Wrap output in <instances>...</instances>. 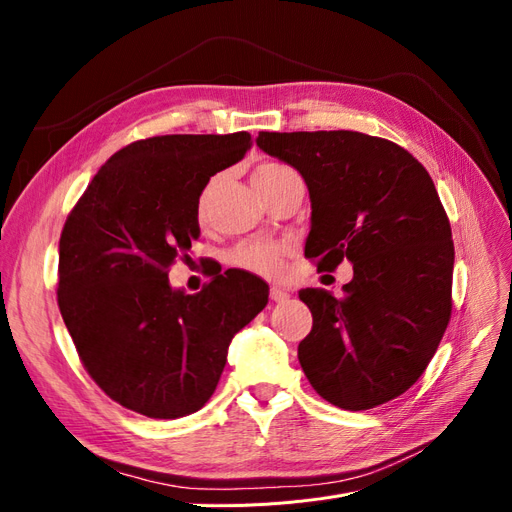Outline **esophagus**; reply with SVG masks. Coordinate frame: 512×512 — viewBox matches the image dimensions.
<instances>
[{
  "label": "esophagus",
  "mask_w": 512,
  "mask_h": 512,
  "mask_svg": "<svg viewBox=\"0 0 512 512\" xmlns=\"http://www.w3.org/2000/svg\"><path fill=\"white\" fill-rule=\"evenodd\" d=\"M269 297H271V301H275V303H284V301L290 299V292H288L286 288H282V286H273L271 292H269Z\"/></svg>",
  "instance_id": "1"
}]
</instances>
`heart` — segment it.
Returning a JSON list of instances; mask_svg holds the SVG:
<instances>
[{
  "label": "heart",
  "instance_id": "1",
  "mask_svg": "<svg viewBox=\"0 0 512 512\" xmlns=\"http://www.w3.org/2000/svg\"><path fill=\"white\" fill-rule=\"evenodd\" d=\"M284 170H290L284 164H262L254 170L252 179H265V177H273V175H280ZM209 203V188L200 194L198 198V213L203 215ZM282 256H284V245L280 243H269V241H252V243H243L239 245L235 252L230 254V260L235 262L237 267L245 269V271H252L258 275H265V277H273L282 271Z\"/></svg>",
  "mask_w": 512,
  "mask_h": 512
}]
</instances>
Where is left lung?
<instances>
[{
    "mask_svg": "<svg viewBox=\"0 0 512 512\" xmlns=\"http://www.w3.org/2000/svg\"><path fill=\"white\" fill-rule=\"evenodd\" d=\"M256 145L307 185L305 256L354 271L337 297L299 292L314 318L299 344L309 384L352 412L406 393L451 320L455 247L429 173L404 147L350 130L260 132Z\"/></svg>",
    "mask_w": 512,
    "mask_h": 512,
    "instance_id": "left-lung-1",
    "label": "left lung"
}]
</instances>
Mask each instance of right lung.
Wrapping results in <instances>:
<instances>
[{"label":"right lung","instance_id":"add662e5","mask_svg":"<svg viewBox=\"0 0 512 512\" xmlns=\"http://www.w3.org/2000/svg\"><path fill=\"white\" fill-rule=\"evenodd\" d=\"M252 136L168 134L106 160L59 239L57 303L89 376L123 408L179 418L203 408L228 346L269 303L260 277L228 269L198 294L168 267L200 237L198 198Z\"/></svg>","mask_w":512,"mask_h":512}]
</instances>
